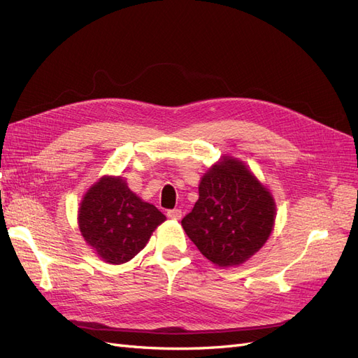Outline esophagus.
I'll use <instances>...</instances> for the list:
<instances>
[{
	"instance_id": "1",
	"label": "esophagus",
	"mask_w": 358,
	"mask_h": 358,
	"mask_svg": "<svg viewBox=\"0 0 358 358\" xmlns=\"http://www.w3.org/2000/svg\"><path fill=\"white\" fill-rule=\"evenodd\" d=\"M167 216H169L170 220L178 221V220H180L182 212H180V209H173V210H169V212H167Z\"/></svg>"
}]
</instances>
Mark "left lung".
Masks as SVG:
<instances>
[{
	"mask_svg": "<svg viewBox=\"0 0 358 358\" xmlns=\"http://www.w3.org/2000/svg\"><path fill=\"white\" fill-rule=\"evenodd\" d=\"M275 199L243 161L222 157L204 173L199 200L182 227L199 251L220 267L241 266L273 231Z\"/></svg>",
	"mask_w": 358,
	"mask_h": 358,
	"instance_id": "left-lung-1",
	"label": "left lung"
}]
</instances>
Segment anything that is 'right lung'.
<instances>
[{
    "label": "right lung",
    "instance_id": "right-lung-1",
    "mask_svg": "<svg viewBox=\"0 0 358 358\" xmlns=\"http://www.w3.org/2000/svg\"><path fill=\"white\" fill-rule=\"evenodd\" d=\"M164 221L166 216L129 189L121 176L96 180L86 191L78 212L85 242L109 264L134 258Z\"/></svg>",
    "mask_w": 358,
    "mask_h": 358
}]
</instances>
